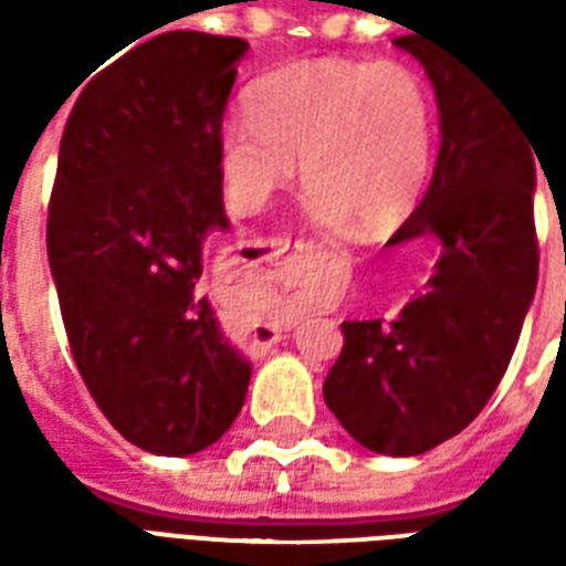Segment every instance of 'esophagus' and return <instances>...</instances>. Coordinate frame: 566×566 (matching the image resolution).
I'll return each mask as SVG.
<instances>
[{
  "label": "esophagus",
  "mask_w": 566,
  "mask_h": 566,
  "mask_svg": "<svg viewBox=\"0 0 566 566\" xmlns=\"http://www.w3.org/2000/svg\"><path fill=\"white\" fill-rule=\"evenodd\" d=\"M272 248H275V254H284V251L291 248V239H275V242H272ZM296 248H303V242H296Z\"/></svg>",
  "instance_id": "obj_1"
}]
</instances>
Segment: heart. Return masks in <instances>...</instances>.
I'll return each instance as SVG.
<instances>
[{
  "instance_id": "heart-1",
  "label": "heart",
  "mask_w": 566,
  "mask_h": 566,
  "mask_svg": "<svg viewBox=\"0 0 566 566\" xmlns=\"http://www.w3.org/2000/svg\"><path fill=\"white\" fill-rule=\"evenodd\" d=\"M433 148L437 99L418 69L318 56L248 87L245 120L218 133V172L235 211H260L303 157L315 221L388 230L418 206Z\"/></svg>"
}]
</instances>
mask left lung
Here are the masks:
<instances>
[{
    "label": "left lung",
    "instance_id": "left-lung-1",
    "mask_svg": "<svg viewBox=\"0 0 566 566\" xmlns=\"http://www.w3.org/2000/svg\"><path fill=\"white\" fill-rule=\"evenodd\" d=\"M439 103L433 181L388 245L437 235L442 254L424 294L391 321H343L345 345L324 400L352 437L379 454L437 449L497 391L534 300V154L506 96L463 56L400 35Z\"/></svg>",
    "mask_w": 566,
    "mask_h": 566
}]
</instances>
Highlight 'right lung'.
Segmentation results:
<instances>
[{
  "mask_svg": "<svg viewBox=\"0 0 566 566\" xmlns=\"http://www.w3.org/2000/svg\"><path fill=\"white\" fill-rule=\"evenodd\" d=\"M248 42L175 30L93 75L69 112L48 260L69 348L117 433L154 454L209 449L251 364L199 287L227 230L218 133Z\"/></svg>",
  "mask_w": 566,
  "mask_h": 566,
  "instance_id": "1",
  "label": "right lung"
}]
</instances>
